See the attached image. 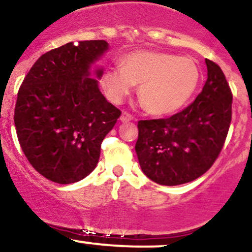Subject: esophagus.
<instances>
[{
    "instance_id": "34e87169",
    "label": "esophagus",
    "mask_w": 252,
    "mask_h": 252,
    "mask_svg": "<svg viewBox=\"0 0 252 252\" xmlns=\"http://www.w3.org/2000/svg\"><path fill=\"white\" fill-rule=\"evenodd\" d=\"M132 119H133L132 118V115L128 114L127 112H123V114H121V117H120V120L123 121V123H128V121H131Z\"/></svg>"
}]
</instances>
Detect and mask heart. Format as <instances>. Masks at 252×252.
Listing matches in <instances>:
<instances>
[{
	"mask_svg": "<svg viewBox=\"0 0 252 252\" xmlns=\"http://www.w3.org/2000/svg\"><path fill=\"white\" fill-rule=\"evenodd\" d=\"M102 87L113 103H121L139 84L140 104L150 114L166 117L179 112L194 95L200 70L193 59L156 51H137L121 59L120 66L104 71Z\"/></svg>",
	"mask_w": 252,
	"mask_h": 252,
	"instance_id": "b5f03b06",
	"label": "heart"
}]
</instances>
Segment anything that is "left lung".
<instances>
[{
    "mask_svg": "<svg viewBox=\"0 0 252 252\" xmlns=\"http://www.w3.org/2000/svg\"><path fill=\"white\" fill-rule=\"evenodd\" d=\"M190 106L168 119L140 120L135 152L144 174L162 186L191 182L211 168L230 128L232 93L219 65Z\"/></svg>",
    "mask_w": 252,
    "mask_h": 252,
    "instance_id": "1",
    "label": "left lung"
}]
</instances>
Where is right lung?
Listing matches in <instances>:
<instances>
[{
	"label": "right lung",
	"instance_id": "obj_1",
	"mask_svg": "<svg viewBox=\"0 0 252 252\" xmlns=\"http://www.w3.org/2000/svg\"><path fill=\"white\" fill-rule=\"evenodd\" d=\"M108 49L104 40L67 42L42 55L20 87L14 113L19 143L33 168L52 182L88 176L120 117L98 89L103 69L93 66Z\"/></svg>",
	"mask_w": 252,
	"mask_h": 252
}]
</instances>
